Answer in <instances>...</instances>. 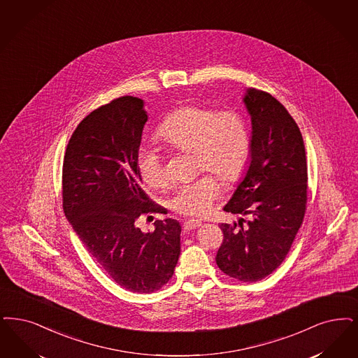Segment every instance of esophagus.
<instances>
[{
    "label": "esophagus",
    "mask_w": 358,
    "mask_h": 358,
    "mask_svg": "<svg viewBox=\"0 0 358 358\" xmlns=\"http://www.w3.org/2000/svg\"><path fill=\"white\" fill-rule=\"evenodd\" d=\"M202 225V221L201 220H194V218H190V220H186L184 222V229L192 230L196 229Z\"/></svg>",
    "instance_id": "obj_1"
}]
</instances>
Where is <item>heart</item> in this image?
Returning a JSON list of instances; mask_svg holds the SVG:
<instances>
[{
  "label": "heart",
  "mask_w": 358,
  "mask_h": 358,
  "mask_svg": "<svg viewBox=\"0 0 358 358\" xmlns=\"http://www.w3.org/2000/svg\"><path fill=\"white\" fill-rule=\"evenodd\" d=\"M157 136L176 149L194 152L199 169L212 171L228 182L240 178L249 159V128L243 115L233 109L217 112L206 106H182L159 124ZM136 162L148 185H168L169 174L156 149L143 145ZM220 190L221 186L213 174H202L177 186L169 206L180 215H206L213 208Z\"/></svg>",
  "instance_id": "heart-1"
}]
</instances>
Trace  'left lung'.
I'll list each match as a JSON object with an SVG mask.
<instances>
[{
  "instance_id": "obj_1",
  "label": "left lung",
  "mask_w": 358,
  "mask_h": 358,
  "mask_svg": "<svg viewBox=\"0 0 358 358\" xmlns=\"http://www.w3.org/2000/svg\"><path fill=\"white\" fill-rule=\"evenodd\" d=\"M243 101L252 120L250 162L224 206L241 217L220 225L224 240L215 262L229 277L255 282L282 264L300 229L308 165L300 129L280 101L253 87L246 89Z\"/></svg>"
}]
</instances>
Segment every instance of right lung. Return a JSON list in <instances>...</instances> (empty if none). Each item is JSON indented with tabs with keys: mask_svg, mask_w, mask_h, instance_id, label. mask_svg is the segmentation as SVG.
Listing matches in <instances>:
<instances>
[{
	"mask_svg": "<svg viewBox=\"0 0 358 358\" xmlns=\"http://www.w3.org/2000/svg\"><path fill=\"white\" fill-rule=\"evenodd\" d=\"M148 113L143 100L125 96L78 124L62 166V206L78 238L115 284L152 293L172 278L181 252L177 220L136 227L141 215L161 212L143 192L137 169Z\"/></svg>",
	"mask_w": 358,
	"mask_h": 358,
	"instance_id": "1",
	"label": "right lung"
}]
</instances>
